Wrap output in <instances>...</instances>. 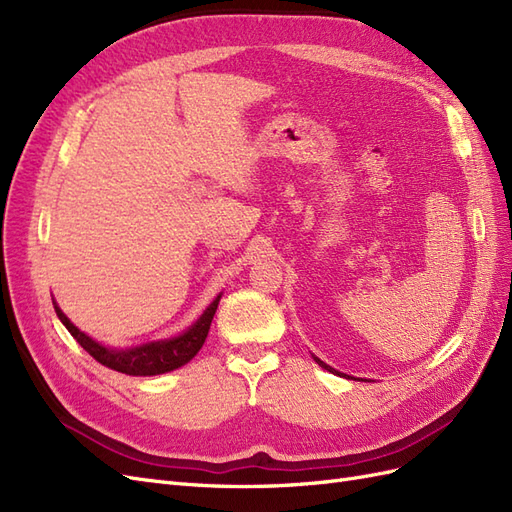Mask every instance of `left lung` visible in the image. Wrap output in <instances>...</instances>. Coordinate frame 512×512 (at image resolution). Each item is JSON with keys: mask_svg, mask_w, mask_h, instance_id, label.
Segmentation results:
<instances>
[{"mask_svg": "<svg viewBox=\"0 0 512 512\" xmlns=\"http://www.w3.org/2000/svg\"><path fill=\"white\" fill-rule=\"evenodd\" d=\"M314 361L320 365V367H324V369H329V371H333V374H337V376H342V374H339V371H335L331 365H327V363H324V361H320L318 359V356H314Z\"/></svg>", "mask_w": 512, "mask_h": 512, "instance_id": "1", "label": "left lung"}]
</instances>
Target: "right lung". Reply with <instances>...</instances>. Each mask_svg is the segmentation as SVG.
Wrapping results in <instances>:
<instances>
[{
    "label": "right lung",
    "instance_id": "right-lung-1",
    "mask_svg": "<svg viewBox=\"0 0 512 512\" xmlns=\"http://www.w3.org/2000/svg\"><path fill=\"white\" fill-rule=\"evenodd\" d=\"M220 299H222V294H218V297H215L211 301V305L205 309L203 316H200L192 324V327L185 329L181 335L170 337V339H160V342L132 346V348H108V346L98 344L96 339H91L81 329H76L70 322V318L61 312L55 301H53V305H55V312H57V318L61 320V324H64L76 342H79L91 356H94L98 363L106 365L108 369L121 371V374H128V376H158V374H166V371L179 369L185 363H190L198 354V350L203 348Z\"/></svg>",
    "mask_w": 512,
    "mask_h": 512
}]
</instances>
